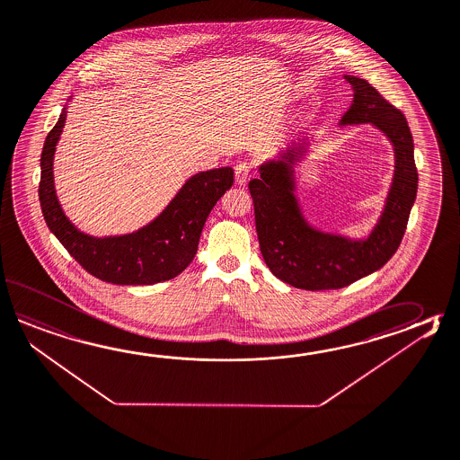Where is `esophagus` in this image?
<instances>
[{"mask_svg":"<svg viewBox=\"0 0 460 460\" xmlns=\"http://www.w3.org/2000/svg\"><path fill=\"white\" fill-rule=\"evenodd\" d=\"M249 175H251V169H249V165H247V164H239V165H235L234 179L235 183H237L239 187H244L245 183L249 181Z\"/></svg>","mask_w":460,"mask_h":460,"instance_id":"1","label":"esophagus"}]
</instances>
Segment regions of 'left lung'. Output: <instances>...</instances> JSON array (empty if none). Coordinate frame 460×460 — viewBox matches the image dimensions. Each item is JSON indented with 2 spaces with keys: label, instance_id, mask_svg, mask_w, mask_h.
I'll use <instances>...</instances> for the list:
<instances>
[{
  "label": "left lung",
  "instance_id": "1",
  "mask_svg": "<svg viewBox=\"0 0 460 460\" xmlns=\"http://www.w3.org/2000/svg\"><path fill=\"white\" fill-rule=\"evenodd\" d=\"M344 78L354 98L339 126L372 124L394 147L392 185L368 234L329 233L305 217L295 167L310 155L313 137L288 144L259 165L261 179L249 181L263 261L277 279L301 290H338L382 269L400 247L418 191L414 144L403 113L364 78Z\"/></svg>",
  "mask_w": 460,
  "mask_h": 460
}]
</instances>
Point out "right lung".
<instances>
[{
  "mask_svg": "<svg viewBox=\"0 0 460 460\" xmlns=\"http://www.w3.org/2000/svg\"><path fill=\"white\" fill-rule=\"evenodd\" d=\"M66 119V104L40 155L39 201L50 233L86 272L108 283L152 285L183 272L197 253L208 215L233 187L234 170L221 167L195 173L149 225L128 234L94 237L66 217L57 198L54 157Z\"/></svg>",
  "mask_w": 460,
  "mask_h": 460,
  "instance_id": "obj_1",
  "label": "right lung"
}]
</instances>
